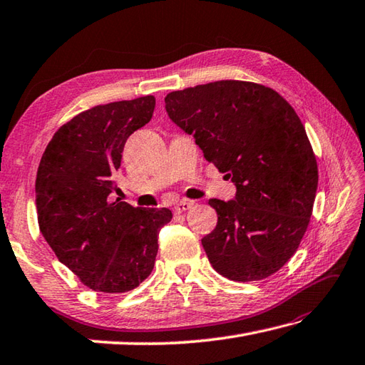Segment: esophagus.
<instances>
[{
    "instance_id": "esophagus-1",
    "label": "esophagus",
    "mask_w": 365,
    "mask_h": 365,
    "mask_svg": "<svg viewBox=\"0 0 365 365\" xmlns=\"http://www.w3.org/2000/svg\"><path fill=\"white\" fill-rule=\"evenodd\" d=\"M192 206H193V202H189V200H182V202H180V203H176V205H175L173 211H175L176 214H181V212L189 211Z\"/></svg>"
}]
</instances>
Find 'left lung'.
<instances>
[{
    "mask_svg": "<svg viewBox=\"0 0 365 365\" xmlns=\"http://www.w3.org/2000/svg\"><path fill=\"white\" fill-rule=\"evenodd\" d=\"M165 110L236 185L235 200H210L217 211L202 240L210 263L235 282L272 276L299 247L318 185L299 116L277 91L241 80L173 91Z\"/></svg>",
    "mask_w": 365,
    "mask_h": 365,
    "instance_id": "8db88e82",
    "label": "left lung"
}]
</instances>
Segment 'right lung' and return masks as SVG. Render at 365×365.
Returning a JSON list of instances; mask_svg holds the SVG:
<instances>
[{"mask_svg":"<svg viewBox=\"0 0 365 365\" xmlns=\"http://www.w3.org/2000/svg\"><path fill=\"white\" fill-rule=\"evenodd\" d=\"M154 96L81 111L48 141L37 168L36 207L42 236L81 284L101 293H125L150 276L167 207L110 203L123 150L151 121Z\"/></svg>","mask_w":365,"mask_h":365,"instance_id":"1","label":"right lung"}]
</instances>
